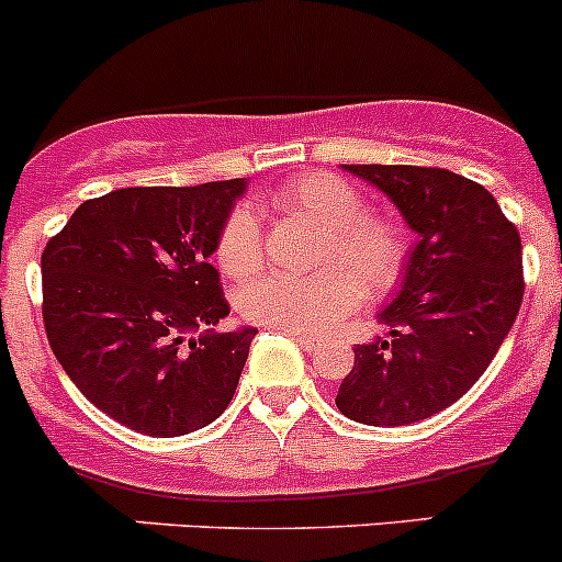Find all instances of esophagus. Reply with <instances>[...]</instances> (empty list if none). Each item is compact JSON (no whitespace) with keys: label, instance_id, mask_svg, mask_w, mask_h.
<instances>
[{"label":"esophagus","instance_id":"obj_1","mask_svg":"<svg viewBox=\"0 0 562 562\" xmlns=\"http://www.w3.org/2000/svg\"><path fill=\"white\" fill-rule=\"evenodd\" d=\"M288 335H291L293 340H296L299 346L304 348V351H318V340H315V337H310V335H293V331H288Z\"/></svg>","mask_w":562,"mask_h":562}]
</instances>
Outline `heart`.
Segmentation results:
<instances>
[{"label":"heart","mask_w":562,"mask_h":562,"mask_svg":"<svg viewBox=\"0 0 562 562\" xmlns=\"http://www.w3.org/2000/svg\"><path fill=\"white\" fill-rule=\"evenodd\" d=\"M277 216L318 227L313 274H266L238 293L244 321L293 335H321L362 304L386 296L408 263V233L397 220L368 214L357 187L331 172H304L269 194ZM216 263L233 280L263 266V233L255 211L233 209L216 236Z\"/></svg>","instance_id":"obj_1"}]
</instances>
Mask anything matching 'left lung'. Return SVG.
<instances>
[{
    "mask_svg": "<svg viewBox=\"0 0 562 562\" xmlns=\"http://www.w3.org/2000/svg\"><path fill=\"white\" fill-rule=\"evenodd\" d=\"M419 236L384 337L353 348L337 408L364 426H408L459 401L492 364L525 296L521 238L488 189L439 167L346 165Z\"/></svg>",
    "mask_w": 562,
    "mask_h": 562,
    "instance_id": "left-lung-1",
    "label": "left lung"
}]
</instances>
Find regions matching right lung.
I'll use <instances>...</instances> for the list:
<instances>
[{
	"instance_id": "add662e5",
	"label": "right lung",
	"mask_w": 562,
	"mask_h": 562,
	"mask_svg": "<svg viewBox=\"0 0 562 562\" xmlns=\"http://www.w3.org/2000/svg\"><path fill=\"white\" fill-rule=\"evenodd\" d=\"M244 192L247 178L114 189L85 200L43 249L48 346L131 431L183 437L233 401L258 329L214 331L231 304L209 258Z\"/></svg>"
}]
</instances>
